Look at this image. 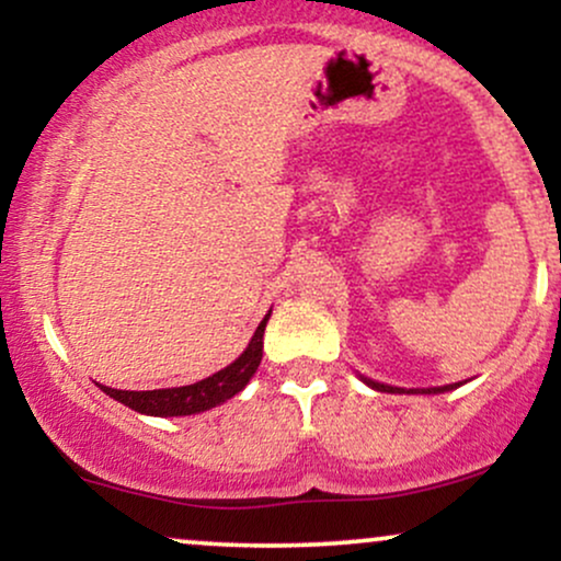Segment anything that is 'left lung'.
<instances>
[{
	"instance_id": "8db88e82",
	"label": "left lung",
	"mask_w": 561,
	"mask_h": 561,
	"mask_svg": "<svg viewBox=\"0 0 561 561\" xmlns=\"http://www.w3.org/2000/svg\"><path fill=\"white\" fill-rule=\"evenodd\" d=\"M366 385H369V388H375V390H379V392H446V390H454V388H459V382L456 385H443V388H427V390H403V388H392V385H382V382H375V379H366V377H362Z\"/></svg>"
}]
</instances>
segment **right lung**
<instances>
[{"label":"right lung","mask_w":561,"mask_h":561,"mask_svg":"<svg viewBox=\"0 0 561 561\" xmlns=\"http://www.w3.org/2000/svg\"><path fill=\"white\" fill-rule=\"evenodd\" d=\"M268 317H272V311L263 317L253 340H250L248 347L242 351V356L237 358L234 364L216 371V375L199 379L195 385L163 390H115L107 388V385H100V390L105 392V396L115 398L118 403L128 405V409L150 416H190L199 414V411L214 409V405H221L224 401H229L231 396H237V392L250 382V377L255 375V369H259L263 358V330H266Z\"/></svg>","instance_id":"right-lung-1"}]
</instances>
